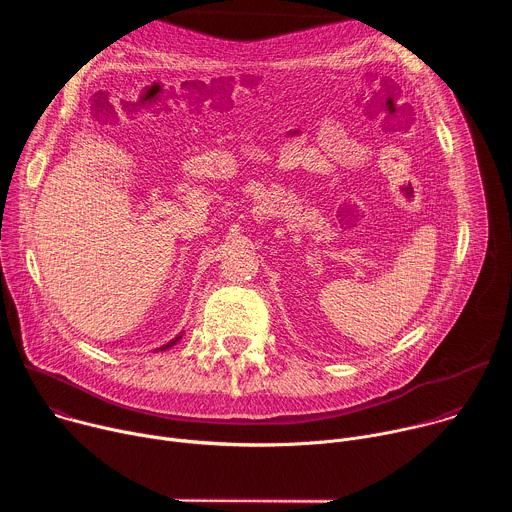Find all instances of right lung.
I'll return each mask as SVG.
<instances>
[{
  "instance_id": "right-lung-1",
  "label": "right lung",
  "mask_w": 512,
  "mask_h": 512,
  "mask_svg": "<svg viewBox=\"0 0 512 512\" xmlns=\"http://www.w3.org/2000/svg\"><path fill=\"white\" fill-rule=\"evenodd\" d=\"M180 338H182V334H178V336H176V338H172V340H170V342H168V344H164V346H160V350H168V348H172V346H174V344H176V342H178V340H180Z\"/></svg>"
}]
</instances>
